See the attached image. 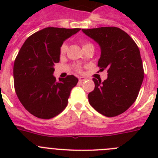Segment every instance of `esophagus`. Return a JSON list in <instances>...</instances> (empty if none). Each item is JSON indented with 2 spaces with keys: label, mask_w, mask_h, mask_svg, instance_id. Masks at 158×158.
Listing matches in <instances>:
<instances>
[{
  "label": "esophagus",
  "mask_w": 158,
  "mask_h": 158,
  "mask_svg": "<svg viewBox=\"0 0 158 158\" xmlns=\"http://www.w3.org/2000/svg\"><path fill=\"white\" fill-rule=\"evenodd\" d=\"M85 80H86V78L84 77H79V81L80 82H83Z\"/></svg>",
  "instance_id": "obj_1"
}]
</instances>
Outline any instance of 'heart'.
<instances>
[{"instance_id":"heart-1","label":"heart","mask_w":158,"mask_h":158,"mask_svg":"<svg viewBox=\"0 0 158 158\" xmlns=\"http://www.w3.org/2000/svg\"><path fill=\"white\" fill-rule=\"evenodd\" d=\"M87 45H90V43H84L83 47H85ZM67 49V46L66 44H62V47H61V49H60V51H61V53H65V51H66Z\"/></svg>"}]
</instances>
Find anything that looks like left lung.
Segmentation results:
<instances>
[{"label":"left lung","mask_w":158,"mask_h":158,"mask_svg":"<svg viewBox=\"0 0 158 158\" xmlns=\"http://www.w3.org/2000/svg\"><path fill=\"white\" fill-rule=\"evenodd\" d=\"M100 47L98 66L107 69L102 82L93 78L95 89L88 95L89 104L107 117L120 115L136 100L144 70L140 51L131 36L120 28L102 27L82 29Z\"/></svg>","instance_id":"1"}]
</instances>
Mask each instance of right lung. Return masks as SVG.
Returning <instances> with one entry per match:
<instances>
[{"instance_id": "1", "label": "right lung", "mask_w": 158, "mask_h": 158, "mask_svg": "<svg viewBox=\"0 0 158 158\" xmlns=\"http://www.w3.org/2000/svg\"><path fill=\"white\" fill-rule=\"evenodd\" d=\"M80 30L46 27L27 38L19 50L13 66L14 86L22 105L35 116L51 118L67 106L78 79L69 75L57 81L54 66L59 62L63 42Z\"/></svg>"}]
</instances>
